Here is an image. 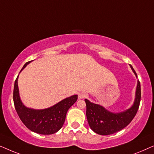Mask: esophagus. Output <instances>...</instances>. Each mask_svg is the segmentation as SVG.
<instances>
[{
	"mask_svg": "<svg viewBox=\"0 0 154 154\" xmlns=\"http://www.w3.org/2000/svg\"><path fill=\"white\" fill-rule=\"evenodd\" d=\"M88 97L87 94L84 93V92H80L79 94V100H83V99H85Z\"/></svg>",
	"mask_w": 154,
	"mask_h": 154,
	"instance_id": "34e87169",
	"label": "esophagus"
}]
</instances>
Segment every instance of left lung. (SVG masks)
I'll return each instance as SVG.
<instances>
[{
    "instance_id": "left-lung-1",
    "label": "left lung",
    "mask_w": 154,
    "mask_h": 154,
    "mask_svg": "<svg viewBox=\"0 0 154 154\" xmlns=\"http://www.w3.org/2000/svg\"><path fill=\"white\" fill-rule=\"evenodd\" d=\"M130 66L136 77H137L135 71L131 65ZM140 100L141 86L139 81H137L133 105L130 109L122 112H111L102 106L90 102L85 99L86 116L90 128L95 133L101 135H109L120 131L125 128L135 116L140 106Z\"/></svg>"
}]
</instances>
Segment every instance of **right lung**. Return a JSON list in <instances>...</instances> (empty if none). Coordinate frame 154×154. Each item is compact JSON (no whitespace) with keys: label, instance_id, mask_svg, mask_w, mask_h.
Wrapping results in <instances>:
<instances>
[{"label":"right lung","instance_id":"add662e5","mask_svg":"<svg viewBox=\"0 0 154 154\" xmlns=\"http://www.w3.org/2000/svg\"><path fill=\"white\" fill-rule=\"evenodd\" d=\"M31 62H26L20 72ZM18 76L14 82L13 101L17 113L22 123L27 128L38 134H52L59 131L64 125L67 111L76 102L77 94L64 99L48 109L27 108L20 100L17 84Z\"/></svg>","mask_w":154,"mask_h":154}]
</instances>
